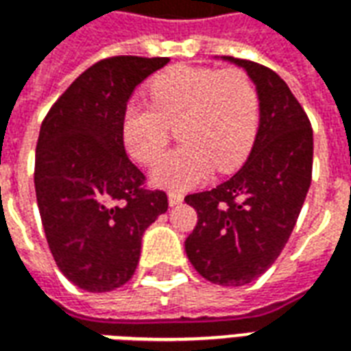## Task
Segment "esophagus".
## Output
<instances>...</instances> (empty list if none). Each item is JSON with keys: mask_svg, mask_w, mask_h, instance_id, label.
I'll list each match as a JSON object with an SVG mask.
<instances>
[{"mask_svg": "<svg viewBox=\"0 0 351 351\" xmlns=\"http://www.w3.org/2000/svg\"><path fill=\"white\" fill-rule=\"evenodd\" d=\"M182 201H184V195L180 193V191H176V190L169 191V205L176 206V205H180Z\"/></svg>", "mask_w": 351, "mask_h": 351, "instance_id": "obj_1", "label": "esophagus"}]
</instances>
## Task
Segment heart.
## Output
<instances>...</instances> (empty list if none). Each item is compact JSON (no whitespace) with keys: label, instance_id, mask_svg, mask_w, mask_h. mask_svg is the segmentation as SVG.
<instances>
[{"label":"heart","instance_id":"obj_1","mask_svg":"<svg viewBox=\"0 0 351 351\" xmlns=\"http://www.w3.org/2000/svg\"><path fill=\"white\" fill-rule=\"evenodd\" d=\"M150 105L130 103L122 114V141L141 163L159 160L179 128L183 145L154 167V180L184 188L203 180L216 167L229 173L248 158L259 125V97L241 69L173 65L148 84Z\"/></svg>","mask_w":351,"mask_h":351}]
</instances>
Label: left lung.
<instances>
[{
  "label": "left lung",
  "mask_w": 351,
  "mask_h": 351,
  "mask_svg": "<svg viewBox=\"0 0 351 351\" xmlns=\"http://www.w3.org/2000/svg\"><path fill=\"white\" fill-rule=\"evenodd\" d=\"M223 60L254 80L259 130L239 173L184 197L197 210L184 246L203 278L237 287L259 278L284 250L312 180L314 138L308 116L276 73L250 60Z\"/></svg>",
  "instance_id": "obj_1"
}]
</instances>
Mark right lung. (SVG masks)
<instances>
[{
    "label": "right lung",
    "instance_id": "obj_1",
    "mask_svg": "<svg viewBox=\"0 0 351 351\" xmlns=\"http://www.w3.org/2000/svg\"><path fill=\"white\" fill-rule=\"evenodd\" d=\"M169 58H105L67 88L45 116L35 150V193L47 243L64 276L90 293L133 276L145 229L167 210L148 190L122 141L133 90Z\"/></svg>",
    "mask_w": 351,
    "mask_h": 351
}]
</instances>
